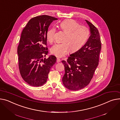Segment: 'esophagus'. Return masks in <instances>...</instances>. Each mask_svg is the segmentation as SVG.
<instances>
[{"mask_svg":"<svg viewBox=\"0 0 120 120\" xmlns=\"http://www.w3.org/2000/svg\"><path fill=\"white\" fill-rule=\"evenodd\" d=\"M60 61H61V59L60 58H57V60H56V62L57 63H59Z\"/></svg>","mask_w":120,"mask_h":120,"instance_id":"obj_1","label":"esophagus"}]
</instances>
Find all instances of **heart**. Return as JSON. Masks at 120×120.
Returning a JSON list of instances; mask_svg holds the SVG:
<instances>
[{"label": "heart", "mask_w": 120, "mask_h": 120, "mask_svg": "<svg viewBox=\"0 0 120 120\" xmlns=\"http://www.w3.org/2000/svg\"><path fill=\"white\" fill-rule=\"evenodd\" d=\"M60 29L66 34L63 43L54 44L51 52L57 57H62L70 50L75 52L80 49L86 42L89 36V31L85 26H80L75 20L68 19L63 21L59 25ZM56 28H50L46 33L48 41L52 43L54 41Z\"/></svg>", "instance_id": "heart-1"}]
</instances>
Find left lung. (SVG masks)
I'll use <instances>...</instances> for the list:
<instances>
[{"mask_svg":"<svg viewBox=\"0 0 120 120\" xmlns=\"http://www.w3.org/2000/svg\"><path fill=\"white\" fill-rule=\"evenodd\" d=\"M90 27L91 35L85 45L70 55L67 61L63 60L65 73L62 82L72 91L82 89L90 82L99 62L101 42L98 29L85 20Z\"/></svg>","mask_w":120,"mask_h":120,"instance_id":"left-lung-1","label":"left lung"}]
</instances>
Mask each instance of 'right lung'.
I'll use <instances>...</instances> for the list:
<instances>
[{"mask_svg":"<svg viewBox=\"0 0 120 120\" xmlns=\"http://www.w3.org/2000/svg\"><path fill=\"white\" fill-rule=\"evenodd\" d=\"M57 19L46 15L38 16L31 19L22 31L17 49L19 68L23 80L31 86L45 83L56 63L53 55L43 58L48 53L47 32L51 22Z\"/></svg>","mask_w":120,"mask_h":120,"instance_id":"1","label":"right lung"}]
</instances>
